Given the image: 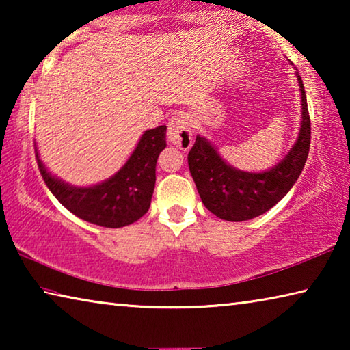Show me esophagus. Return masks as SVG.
<instances>
[{
    "label": "esophagus",
    "instance_id": "1",
    "mask_svg": "<svg viewBox=\"0 0 350 350\" xmlns=\"http://www.w3.org/2000/svg\"><path fill=\"white\" fill-rule=\"evenodd\" d=\"M193 123L187 114H176L168 122V140L174 146L187 151L193 145Z\"/></svg>",
    "mask_w": 350,
    "mask_h": 350
}]
</instances>
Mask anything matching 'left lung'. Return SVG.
<instances>
[{
  "label": "left lung",
  "mask_w": 350,
  "mask_h": 350,
  "mask_svg": "<svg viewBox=\"0 0 350 350\" xmlns=\"http://www.w3.org/2000/svg\"><path fill=\"white\" fill-rule=\"evenodd\" d=\"M301 92V128L293 146L262 173L232 167L208 140L198 135L188 152V167L202 204L224 221L241 222L264 215L286 196L298 180L310 148V118L303 80L296 72Z\"/></svg>",
  "instance_id": "8db88e82"
}]
</instances>
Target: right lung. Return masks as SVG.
<instances>
[{
	"label": "right lung",
	"instance_id": "1",
	"mask_svg": "<svg viewBox=\"0 0 350 350\" xmlns=\"http://www.w3.org/2000/svg\"><path fill=\"white\" fill-rule=\"evenodd\" d=\"M167 146V126L148 129L134 148L125 165L96 185L75 187L58 179L41 162L37 152L40 173L47 188L64 208L83 221L108 228H120L145 215L151 205L156 185L157 157Z\"/></svg>",
	"mask_w": 350,
	"mask_h": 350
}]
</instances>
